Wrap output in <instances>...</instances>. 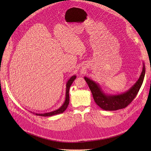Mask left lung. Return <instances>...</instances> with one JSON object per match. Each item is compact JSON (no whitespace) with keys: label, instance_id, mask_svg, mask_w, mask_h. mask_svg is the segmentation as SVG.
I'll return each instance as SVG.
<instances>
[{"label":"left lung","instance_id":"1","mask_svg":"<svg viewBox=\"0 0 151 151\" xmlns=\"http://www.w3.org/2000/svg\"><path fill=\"white\" fill-rule=\"evenodd\" d=\"M145 70V66L143 63L141 74L136 83L129 91L118 95L106 94L102 91L99 84L87 77H84V80L88 83L93 100L98 106L106 111H116L127 107L136 97L143 82Z\"/></svg>","mask_w":151,"mask_h":151}]
</instances>
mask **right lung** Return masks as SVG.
<instances>
[{
    "mask_svg": "<svg viewBox=\"0 0 151 151\" xmlns=\"http://www.w3.org/2000/svg\"><path fill=\"white\" fill-rule=\"evenodd\" d=\"M76 76H72L70 78V80L67 81V84H66V95H65V100L63 103V104L61 106V107H60L59 109L53 111L52 112H50V113H43V114H38V113H35L36 115L37 116H44V117H47V116H54L55 114H60L62 113L67 108L68 104H69V101H70V99H69V89L70 86L71 85V84L73 83V82L74 81V80L76 79Z\"/></svg>",
    "mask_w": 151,
    "mask_h": 151,
    "instance_id": "obj_1",
    "label": "right lung"
}]
</instances>
